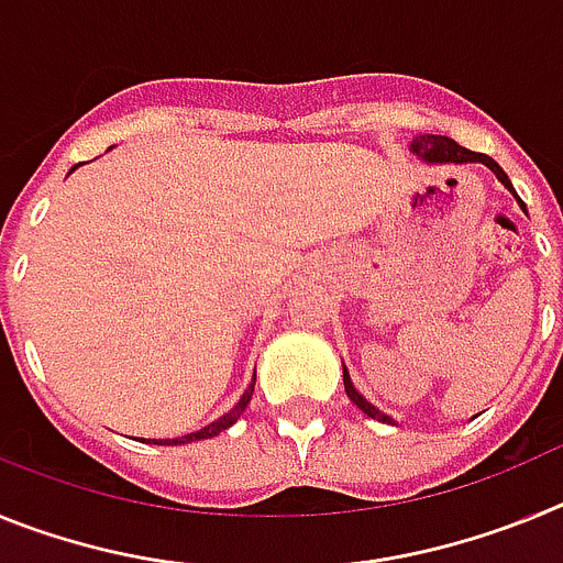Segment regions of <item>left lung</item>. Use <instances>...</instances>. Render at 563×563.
Instances as JSON below:
<instances>
[{
    "label": "left lung",
    "instance_id": "8db88e82",
    "mask_svg": "<svg viewBox=\"0 0 563 563\" xmlns=\"http://www.w3.org/2000/svg\"><path fill=\"white\" fill-rule=\"evenodd\" d=\"M411 152H415L417 157L426 163H485V166L490 168V172H494L501 183H505V188H510V191H514V186H510V180H507V174L501 172V166L494 161V157H487V154H479V152H471V148H462L460 143L451 141V137H445V134H417L415 141H411ZM516 200H519V194H516ZM343 389H346L350 400L355 402L363 415H369L372 420L391 422V426H395V420H391L389 415H383V411L375 409V406H372L366 397L357 395V389L352 386V380H350V372H346V366H343Z\"/></svg>",
    "mask_w": 563,
    "mask_h": 563
}]
</instances>
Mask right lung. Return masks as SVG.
Segmentation results:
<instances>
[{"instance_id": "add662e5", "label": "right lung", "mask_w": 563, "mask_h": 563, "mask_svg": "<svg viewBox=\"0 0 563 563\" xmlns=\"http://www.w3.org/2000/svg\"><path fill=\"white\" fill-rule=\"evenodd\" d=\"M253 386H256V372H253V380H251V386H247V389H245V395L239 397V402H236V406H233V409L228 411V415H222L220 420H213L211 426H206V429L194 431V434H186V437H174V440H148V442H154V445H186V442H197V440H211V437H217V434H220V431L231 429L233 422H236L239 417H242V411L247 409V402H251V397H253Z\"/></svg>"}]
</instances>
